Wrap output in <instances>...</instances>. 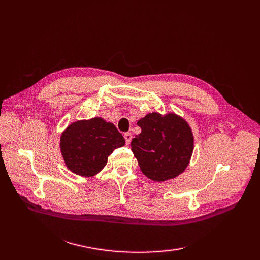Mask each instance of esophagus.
<instances>
[{
	"label": "esophagus",
	"instance_id": "1",
	"mask_svg": "<svg viewBox=\"0 0 260 260\" xmlns=\"http://www.w3.org/2000/svg\"><path fill=\"white\" fill-rule=\"evenodd\" d=\"M123 137H124V140H125V143H127V144L129 145L130 142H131V140H132V133H131V132L124 133Z\"/></svg>",
	"mask_w": 260,
	"mask_h": 260
}]
</instances>
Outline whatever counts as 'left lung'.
<instances>
[{"label":"left lung","mask_w":260,"mask_h":260,"mask_svg":"<svg viewBox=\"0 0 260 260\" xmlns=\"http://www.w3.org/2000/svg\"><path fill=\"white\" fill-rule=\"evenodd\" d=\"M138 125L141 133L132 139L131 151L143 175L162 182L182 174L194 148L192 130L183 118L172 113H151Z\"/></svg>","instance_id":"8db88e82"}]
</instances>
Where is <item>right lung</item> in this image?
<instances>
[{
	"label": "right lung",
	"instance_id": "obj_1",
	"mask_svg": "<svg viewBox=\"0 0 260 260\" xmlns=\"http://www.w3.org/2000/svg\"><path fill=\"white\" fill-rule=\"evenodd\" d=\"M125 141L112 122L95 117L70 123L60 137V152L67 168L81 177H92L105 167L114 149Z\"/></svg>",
	"mask_w": 260,
	"mask_h": 260
}]
</instances>
